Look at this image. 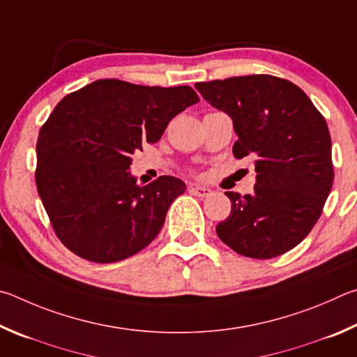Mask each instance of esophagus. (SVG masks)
<instances>
[{
    "label": "esophagus",
    "instance_id": "1",
    "mask_svg": "<svg viewBox=\"0 0 357 357\" xmlns=\"http://www.w3.org/2000/svg\"><path fill=\"white\" fill-rule=\"evenodd\" d=\"M190 191L197 197H208V196L213 195V191L207 188V186H202V185H192Z\"/></svg>",
    "mask_w": 357,
    "mask_h": 357
}]
</instances>
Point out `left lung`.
Listing matches in <instances>:
<instances>
[{"mask_svg":"<svg viewBox=\"0 0 357 357\" xmlns=\"http://www.w3.org/2000/svg\"><path fill=\"white\" fill-rule=\"evenodd\" d=\"M196 89L232 119L235 158L252 160V195L227 191L230 215L216 234L235 252L273 259L298 246L320 218L334 183L328 123L290 81L249 75Z\"/></svg>","mask_w":357,"mask_h":357,"instance_id":"8db88e82","label":"left lung"}]
</instances>
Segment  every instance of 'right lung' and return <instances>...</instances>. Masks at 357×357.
Segmentation results:
<instances>
[{"label":"right lung","mask_w":357,"mask_h":357,"mask_svg":"<svg viewBox=\"0 0 357 357\" xmlns=\"http://www.w3.org/2000/svg\"><path fill=\"white\" fill-rule=\"evenodd\" d=\"M197 102L190 86L119 79L93 81L61 100L37 139L36 185L62 245L114 264L155 240L186 185L171 175L137 185L131 155L160 141L171 119Z\"/></svg>","instance_id":"1"}]
</instances>
